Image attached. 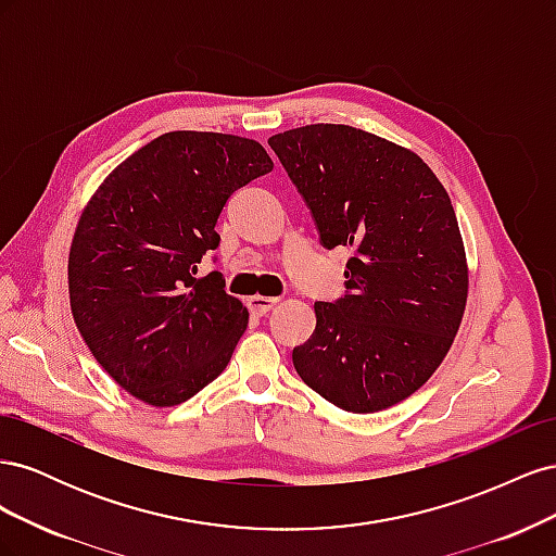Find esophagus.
Listing matches in <instances>:
<instances>
[{"mask_svg": "<svg viewBox=\"0 0 556 556\" xmlns=\"http://www.w3.org/2000/svg\"><path fill=\"white\" fill-rule=\"evenodd\" d=\"M276 304H278V299H274V296H260V294H257V296H250V299H248L250 313L257 315V317H264Z\"/></svg>", "mask_w": 556, "mask_h": 556, "instance_id": "obj_1", "label": "esophagus"}]
</instances>
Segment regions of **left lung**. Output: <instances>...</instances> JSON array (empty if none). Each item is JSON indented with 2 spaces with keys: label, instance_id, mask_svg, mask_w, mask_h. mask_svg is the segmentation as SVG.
<instances>
[{
  "label": "left lung",
  "instance_id": "left-lung-1",
  "mask_svg": "<svg viewBox=\"0 0 556 556\" xmlns=\"http://www.w3.org/2000/svg\"><path fill=\"white\" fill-rule=\"evenodd\" d=\"M304 197L325 248L350 245L345 296L317 301L315 331L292 362L348 413H378L417 392L459 331L468 266L452 201L413 150L350 125L268 139Z\"/></svg>",
  "mask_w": 556,
  "mask_h": 556
}]
</instances>
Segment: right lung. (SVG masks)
<instances>
[{
  "label": "right lung",
  "instance_id": "obj_1",
  "mask_svg": "<svg viewBox=\"0 0 556 556\" xmlns=\"http://www.w3.org/2000/svg\"><path fill=\"white\" fill-rule=\"evenodd\" d=\"M271 169L252 139L169 131L117 164L83 211L70 252L74 323L148 406H178L227 368L248 311L223 274L197 278V264L220 245L227 199Z\"/></svg>",
  "mask_w": 556,
  "mask_h": 556
}]
</instances>
